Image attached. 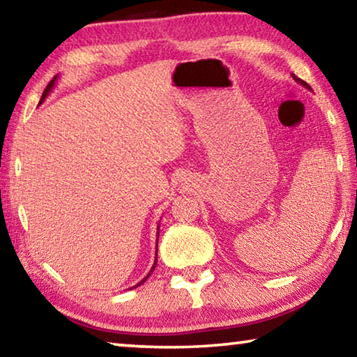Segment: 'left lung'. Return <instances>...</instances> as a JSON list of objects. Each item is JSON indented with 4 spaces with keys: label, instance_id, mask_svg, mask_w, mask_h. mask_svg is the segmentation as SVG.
<instances>
[{
    "label": "left lung",
    "instance_id": "8db88e82",
    "mask_svg": "<svg viewBox=\"0 0 357 357\" xmlns=\"http://www.w3.org/2000/svg\"><path fill=\"white\" fill-rule=\"evenodd\" d=\"M293 78H294V80H296V82H298L299 84H302V86H304V88H307V89H312V88H310V84H309V83H305L304 80H301V78H298V77H296L294 74H293Z\"/></svg>",
    "mask_w": 357,
    "mask_h": 357
}]
</instances>
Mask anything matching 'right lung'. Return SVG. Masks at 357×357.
Here are the masks:
<instances>
[{
	"instance_id": "1",
	"label": "right lung",
	"mask_w": 357,
	"mask_h": 357,
	"mask_svg": "<svg viewBox=\"0 0 357 357\" xmlns=\"http://www.w3.org/2000/svg\"><path fill=\"white\" fill-rule=\"evenodd\" d=\"M56 80H58V75L56 77H53V80L50 82V83H48L47 84V88H45V91H44V94H42V98H40V102H39V104H42V102H44L45 100V98H47V96H48V93H50L52 91V89H53V86H55V83H56ZM157 241H159V227H157ZM155 264H157V244H155V259H154V264H153V268H151V271H149V273H148V275L146 277H144V279L143 280H140V282H138L137 283V285L135 287H132V288H137V287H140V285H143V283L144 282H146V279H148V277L151 275V274H153V271L155 269ZM130 288V289H132Z\"/></svg>"
}]
</instances>
